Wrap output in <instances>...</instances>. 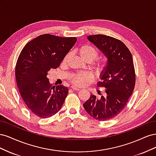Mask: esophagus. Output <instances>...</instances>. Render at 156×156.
I'll return each mask as SVG.
<instances>
[{
  "mask_svg": "<svg viewBox=\"0 0 156 156\" xmlns=\"http://www.w3.org/2000/svg\"><path fill=\"white\" fill-rule=\"evenodd\" d=\"M72 90H75V91H79V90H80V88H76V87H72Z\"/></svg>",
  "mask_w": 156,
  "mask_h": 156,
  "instance_id": "esophagus-1",
  "label": "esophagus"
}]
</instances>
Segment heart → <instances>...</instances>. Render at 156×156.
Wrapping results in <instances>:
<instances>
[{
	"instance_id": "b5f03b06",
	"label": "heart",
	"mask_w": 156,
	"mask_h": 156,
	"mask_svg": "<svg viewBox=\"0 0 156 156\" xmlns=\"http://www.w3.org/2000/svg\"><path fill=\"white\" fill-rule=\"evenodd\" d=\"M78 53L81 58L86 62H92L99 56V51L90 45H82L78 50ZM69 57V54H67L64 57V61H66ZM107 64L105 61L98 60L94 62L93 69L97 75L102 74L106 69ZM93 76L91 73L86 72H81L71 74L68 80L73 86L82 87L92 81Z\"/></svg>"
}]
</instances>
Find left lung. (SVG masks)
<instances>
[{"label": "left lung", "mask_w": 156, "mask_h": 156, "mask_svg": "<svg viewBox=\"0 0 156 156\" xmlns=\"http://www.w3.org/2000/svg\"><path fill=\"white\" fill-rule=\"evenodd\" d=\"M88 39L105 55L108 62L98 84L105 89V96L98 98L92 94L83 107L94 119L105 121L122 112L133 92L135 72L133 58L126 45L115 37L96 34L88 36Z\"/></svg>", "instance_id": "1"}]
</instances>
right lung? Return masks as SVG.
<instances>
[{
	"instance_id": "1",
	"label": "right lung",
	"mask_w": 156,
	"mask_h": 156,
	"mask_svg": "<svg viewBox=\"0 0 156 156\" xmlns=\"http://www.w3.org/2000/svg\"><path fill=\"white\" fill-rule=\"evenodd\" d=\"M77 41L75 37L45 34L23 48L16 66V78L20 95L28 108L41 119L55 115L68 93L63 85L49 83L48 73L57 68Z\"/></svg>"
}]
</instances>
